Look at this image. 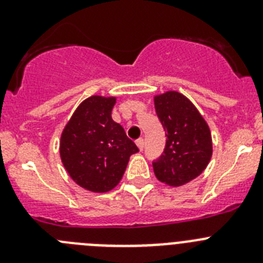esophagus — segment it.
<instances>
[{
    "label": "esophagus",
    "mask_w": 263,
    "mask_h": 263,
    "mask_svg": "<svg viewBox=\"0 0 263 263\" xmlns=\"http://www.w3.org/2000/svg\"><path fill=\"white\" fill-rule=\"evenodd\" d=\"M136 143L139 147V150H143V147H145V141H143V138H138L136 141Z\"/></svg>",
    "instance_id": "34e87169"
}]
</instances>
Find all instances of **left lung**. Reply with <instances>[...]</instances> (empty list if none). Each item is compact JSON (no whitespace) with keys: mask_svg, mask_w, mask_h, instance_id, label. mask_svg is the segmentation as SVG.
<instances>
[{"mask_svg":"<svg viewBox=\"0 0 263 263\" xmlns=\"http://www.w3.org/2000/svg\"><path fill=\"white\" fill-rule=\"evenodd\" d=\"M166 134L163 153L153 160L155 176L168 185H182L204 171L212 157L210 127L194 104L178 92L154 100Z\"/></svg>","mask_w":263,"mask_h":263,"instance_id":"1","label":"left lung"}]
</instances>
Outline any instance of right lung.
Listing matches in <instances>:
<instances>
[{
  "mask_svg": "<svg viewBox=\"0 0 263 263\" xmlns=\"http://www.w3.org/2000/svg\"><path fill=\"white\" fill-rule=\"evenodd\" d=\"M113 97L92 96L79 105L60 141V157L73 180L93 192L120 183L130 155L139 152L124 127L111 120Z\"/></svg>",
  "mask_w": 263,
  "mask_h": 263,
  "instance_id": "add662e5",
  "label": "right lung"
}]
</instances>
